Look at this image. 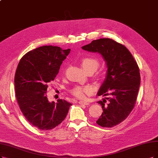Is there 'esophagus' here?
<instances>
[{
	"mask_svg": "<svg viewBox=\"0 0 158 158\" xmlns=\"http://www.w3.org/2000/svg\"><path fill=\"white\" fill-rule=\"evenodd\" d=\"M78 103H79L80 105H85V106H88V105H89V103L85 101H79L78 102Z\"/></svg>",
	"mask_w": 158,
	"mask_h": 158,
	"instance_id": "obj_1",
	"label": "esophagus"
}]
</instances>
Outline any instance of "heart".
<instances>
[{"instance_id": "b5f03b06", "label": "heart", "mask_w": 158, "mask_h": 158, "mask_svg": "<svg viewBox=\"0 0 158 158\" xmlns=\"http://www.w3.org/2000/svg\"><path fill=\"white\" fill-rule=\"evenodd\" d=\"M100 66V62L94 57H85L81 60V66L86 73L95 72ZM93 92V88L90 85L76 86L71 90L72 94L78 98H83L86 94H90Z\"/></svg>"}]
</instances>
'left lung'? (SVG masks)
<instances>
[{
  "label": "left lung",
  "mask_w": 158,
  "mask_h": 158,
  "mask_svg": "<svg viewBox=\"0 0 158 158\" xmlns=\"http://www.w3.org/2000/svg\"><path fill=\"white\" fill-rule=\"evenodd\" d=\"M82 49L100 53L107 68L106 79L97 95L108 98L98 102L103 112L96 123L104 127L118 125L135 106L141 81L137 64L124 45L110 38L93 40Z\"/></svg>",
  "instance_id": "1"
}]
</instances>
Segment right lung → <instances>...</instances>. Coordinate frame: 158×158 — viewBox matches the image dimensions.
<instances>
[{
  "label": "right lung",
  "mask_w": 158,
  "mask_h": 158,
  "mask_svg": "<svg viewBox=\"0 0 158 158\" xmlns=\"http://www.w3.org/2000/svg\"><path fill=\"white\" fill-rule=\"evenodd\" d=\"M70 49L44 45L30 51L17 66L14 83L17 101L26 119L41 130H49L65 119L72 103L49 102L46 92Z\"/></svg>",
  "instance_id": "1"
}]
</instances>
